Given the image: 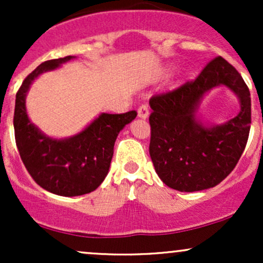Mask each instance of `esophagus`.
<instances>
[{
  "mask_svg": "<svg viewBox=\"0 0 263 263\" xmlns=\"http://www.w3.org/2000/svg\"><path fill=\"white\" fill-rule=\"evenodd\" d=\"M137 112H138V117H140V119H147V117H148V115H149L148 105L142 104L141 106L138 107Z\"/></svg>",
  "mask_w": 263,
  "mask_h": 263,
  "instance_id": "1",
  "label": "esophagus"
}]
</instances>
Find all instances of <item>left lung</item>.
<instances>
[{
	"mask_svg": "<svg viewBox=\"0 0 263 263\" xmlns=\"http://www.w3.org/2000/svg\"><path fill=\"white\" fill-rule=\"evenodd\" d=\"M226 85L239 96L241 110L224 125L206 128L195 119L198 101L213 87ZM149 156L162 182L179 192L218 185L236 167L251 125L250 90L236 69L221 57L201 73L149 100Z\"/></svg>",
	"mask_w": 263,
	"mask_h": 263,
	"instance_id": "obj_1",
	"label": "left lung"
}]
</instances>
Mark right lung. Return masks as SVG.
<instances>
[{"label":"right lung","mask_w":263,"mask_h":263,"mask_svg":"<svg viewBox=\"0 0 263 263\" xmlns=\"http://www.w3.org/2000/svg\"><path fill=\"white\" fill-rule=\"evenodd\" d=\"M73 58L68 55L38 65L18 89L13 116L14 138L26 170L39 186L63 197L87 194L104 182L117 135L137 116L135 110L101 114L83 132L66 140H53L42 134L27 116V91L39 74Z\"/></svg>","instance_id":"add662e5"}]
</instances>
